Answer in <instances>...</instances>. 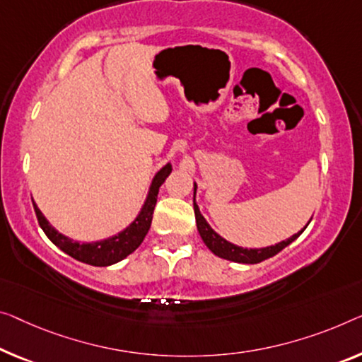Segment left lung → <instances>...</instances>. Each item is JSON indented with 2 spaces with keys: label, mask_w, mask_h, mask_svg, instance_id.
<instances>
[{
  "label": "left lung",
  "mask_w": 362,
  "mask_h": 362,
  "mask_svg": "<svg viewBox=\"0 0 362 362\" xmlns=\"http://www.w3.org/2000/svg\"><path fill=\"white\" fill-rule=\"evenodd\" d=\"M197 188H198L197 182H193V209H195V219H197L198 233H199V235H202L204 245H206L216 257L224 258V260L235 262V263H245V265H255V263H260L263 260H267V258H269V257L276 255V253L281 252L284 247H288L291 242H294L296 239H298V237L302 233H304V229L310 223V221H309V223H307L304 228L299 230V233H296L294 235L288 237V239L278 242V244L268 245V247H260V249H245V247H239V245L233 244V242L226 240L224 237H221L211 228V226L206 223V219L203 218V214H202V211H199L198 204L195 202Z\"/></svg>",
  "instance_id": "1"
}]
</instances>
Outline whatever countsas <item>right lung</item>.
<instances>
[{"label": "right lung", "instance_id": "right-lung-1", "mask_svg": "<svg viewBox=\"0 0 362 362\" xmlns=\"http://www.w3.org/2000/svg\"><path fill=\"white\" fill-rule=\"evenodd\" d=\"M170 172V163H167L164 167H160V169L156 172L153 180H151L146 199H144L143 206L139 209L136 218H134L125 229L120 230V233L105 237V239L94 242H79L73 240L71 237L58 233V230L48 223V219L43 216V213L34 202L37 219H39L40 228L48 239H50L58 249L66 253V255L93 267H110L113 263L122 262L123 258H127L129 253H133L139 245H141L143 239L146 237L151 228L154 206L156 202H158L159 187L165 182Z\"/></svg>", "mask_w": 362, "mask_h": 362}]
</instances>
